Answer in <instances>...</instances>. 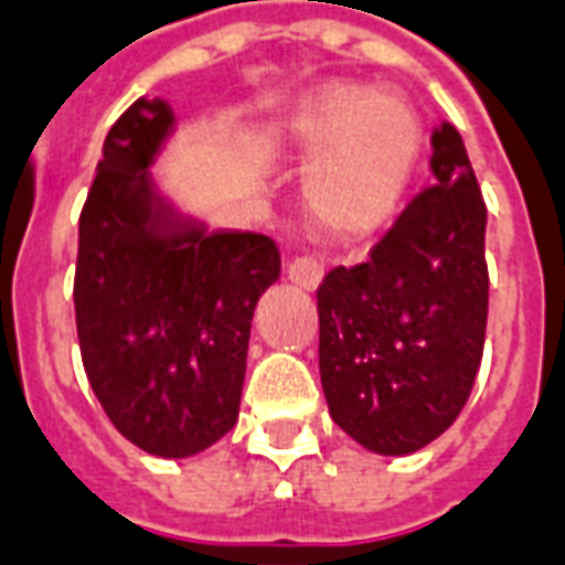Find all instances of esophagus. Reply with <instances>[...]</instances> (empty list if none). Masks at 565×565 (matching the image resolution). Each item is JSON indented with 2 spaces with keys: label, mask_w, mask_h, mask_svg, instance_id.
Wrapping results in <instances>:
<instances>
[{
  "label": "esophagus",
  "mask_w": 565,
  "mask_h": 565,
  "mask_svg": "<svg viewBox=\"0 0 565 565\" xmlns=\"http://www.w3.org/2000/svg\"><path fill=\"white\" fill-rule=\"evenodd\" d=\"M322 274H326L322 262H316L310 255H301V258H295V262L286 264V276H289V282H295L298 289L316 291L319 289V282H322Z\"/></svg>",
  "instance_id": "34e87169"
}]
</instances>
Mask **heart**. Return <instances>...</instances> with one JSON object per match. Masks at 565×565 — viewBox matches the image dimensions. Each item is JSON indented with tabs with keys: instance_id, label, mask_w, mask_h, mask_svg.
Returning <instances> with one entry per match:
<instances>
[{
	"instance_id": "b5f03b06",
	"label": "heart",
	"mask_w": 565,
	"mask_h": 565,
	"mask_svg": "<svg viewBox=\"0 0 565 565\" xmlns=\"http://www.w3.org/2000/svg\"><path fill=\"white\" fill-rule=\"evenodd\" d=\"M279 142L303 167L301 198L313 225L340 243L377 237L417 182L426 127L398 90L331 82L279 121Z\"/></svg>"
}]
</instances>
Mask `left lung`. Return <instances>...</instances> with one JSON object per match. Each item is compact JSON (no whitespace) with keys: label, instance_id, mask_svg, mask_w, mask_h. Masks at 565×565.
Wrapping results in <instances>:
<instances>
[{"label":"left lung","instance_id":"obj_1","mask_svg":"<svg viewBox=\"0 0 565 565\" xmlns=\"http://www.w3.org/2000/svg\"><path fill=\"white\" fill-rule=\"evenodd\" d=\"M435 185L407 203L371 258L316 291L331 419L380 456L417 454L454 426L487 331V206L454 124L431 130Z\"/></svg>","mask_w":565,"mask_h":565}]
</instances>
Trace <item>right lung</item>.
Returning <instances> with one entry per match:
<instances>
[{
  "label": "right lung",
  "instance_id": "1",
  "mask_svg": "<svg viewBox=\"0 0 565 565\" xmlns=\"http://www.w3.org/2000/svg\"><path fill=\"white\" fill-rule=\"evenodd\" d=\"M175 134L139 97L103 142L78 222L75 326L111 426L161 459L203 454L237 426L255 303L279 279L274 239L210 231L154 188Z\"/></svg>",
  "mask_w": 565,
  "mask_h": 565
}]
</instances>
